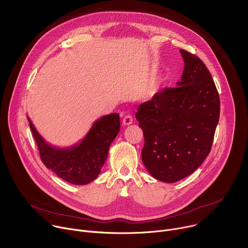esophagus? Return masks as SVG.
Returning <instances> with one entry per match:
<instances>
[{
    "instance_id": "34e87169",
    "label": "esophagus",
    "mask_w": 248,
    "mask_h": 248,
    "mask_svg": "<svg viewBox=\"0 0 248 248\" xmlns=\"http://www.w3.org/2000/svg\"><path fill=\"white\" fill-rule=\"evenodd\" d=\"M132 117L130 116V115H126V116H124V120H123V124H124V125H129V124H132Z\"/></svg>"
}]
</instances>
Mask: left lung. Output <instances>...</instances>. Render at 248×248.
I'll use <instances>...</instances> for the list:
<instances>
[{
  "label": "left lung",
  "mask_w": 248,
  "mask_h": 248,
  "mask_svg": "<svg viewBox=\"0 0 248 248\" xmlns=\"http://www.w3.org/2000/svg\"><path fill=\"white\" fill-rule=\"evenodd\" d=\"M182 80L141 104L136 120L142 128L141 158L158 181L175 183L191 174L211 151L220 118V97L204 62L180 50Z\"/></svg>",
  "instance_id": "8db88e82"
}]
</instances>
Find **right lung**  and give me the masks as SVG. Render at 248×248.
I'll use <instances>...</instances> for the list:
<instances>
[{
  "mask_svg": "<svg viewBox=\"0 0 248 248\" xmlns=\"http://www.w3.org/2000/svg\"><path fill=\"white\" fill-rule=\"evenodd\" d=\"M27 120L43 164L61 179L78 186L87 185L99 175L121 128L120 115L113 113L97 120L78 144L57 148L47 143L30 119Z\"/></svg>",
  "mask_w": 248,
  "mask_h": 248,
  "instance_id": "right-lung-1",
  "label": "right lung"
}]
</instances>
